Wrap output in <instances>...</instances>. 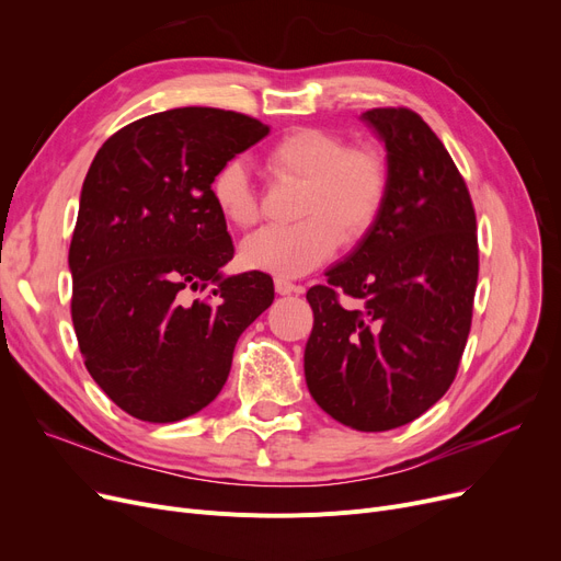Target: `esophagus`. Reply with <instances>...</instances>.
Wrapping results in <instances>:
<instances>
[{"mask_svg":"<svg viewBox=\"0 0 561 561\" xmlns=\"http://www.w3.org/2000/svg\"><path fill=\"white\" fill-rule=\"evenodd\" d=\"M275 290L279 293V296H290V293H300L302 286L293 284V282L286 279V277H275Z\"/></svg>","mask_w":561,"mask_h":561,"instance_id":"esophagus-1","label":"esophagus"}]
</instances>
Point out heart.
<instances>
[{
    "label": "heart",
    "instance_id": "heart-1",
    "mask_svg": "<svg viewBox=\"0 0 561 561\" xmlns=\"http://www.w3.org/2000/svg\"><path fill=\"white\" fill-rule=\"evenodd\" d=\"M282 182L300 184L296 216L286 227H263L241 245V261L252 271L300 277L325 263L343 241L359 243L385 209L391 170L377 145H350L341 134L300 127L282 136L265 157ZM220 216L236 227L259 220V202L248 165L225 161L211 180Z\"/></svg>",
    "mask_w": 561,
    "mask_h": 561
}]
</instances>
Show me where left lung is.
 <instances>
[{"instance_id": "left-lung-1", "label": "left lung", "mask_w": 561, "mask_h": 561, "mask_svg": "<svg viewBox=\"0 0 561 561\" xmlns=\"http://www.w3.org/2000/svg\"><path fill=\"white\" fill-rule=\"evenodd\" d=\"M387 145L391 186L373 229L328 286H311L305 377L322 411L359 432L407 425L444 398L473 320L478 225L463 176L411 108L364 115ZM360 300L345 310L337 293Z\"/></svg>"}]
</instances>
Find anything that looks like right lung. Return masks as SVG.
Wrapping results in <instances>:
<instances>
[{
	"mask_svg": "<svg viewBox=\"0 0 561 561\" xmlns=\"http://www.w3.org/2000/svg\"><path fill=\"white\" fill-rule=\"evenodd\" d=\"M268 131L243 113L172 108L115 131L88 168L68 254L72 322L88 373L138 421L214 402L236 341L275 300L271 275L222 277L233 245L211 197L216 170Z\"/></svg>",
	"mask_w": 561,
	"mask_h": 561,
	"instance_id": "1",
	"label": "right lung"
}]
</instances>
